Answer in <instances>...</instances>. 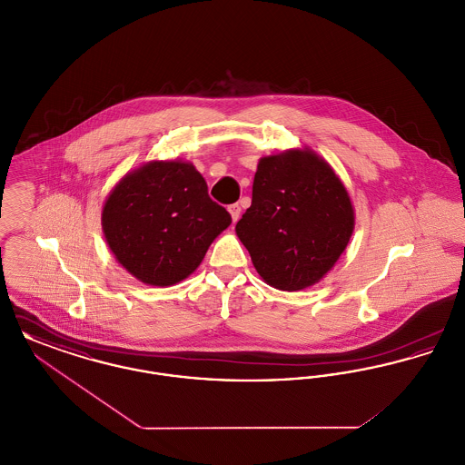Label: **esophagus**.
<instances>
[{
  "mask_svg": "<svg viewBox=\"0 0 465 465\" xmlns=\"http://www.w3.org/2000/svg\"><path fill=\"white\" fill-rule=\"evenodd\" d=\"M228 211H230V214H232V220H233V223L239 222V218H241V213H242L241 205H239V203H232V205L228 207Z\"/></svg>",
  "mask_w": 465,
  "mask_h": 465,
  "instance_id": "1",
  "label": "esophagus"
}]
</instances>
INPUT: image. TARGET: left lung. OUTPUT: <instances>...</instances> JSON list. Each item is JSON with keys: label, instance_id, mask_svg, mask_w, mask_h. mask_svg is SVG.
<instances>
[{"label": "left lung", "instance_id": "left-lung-1", "mask_svg": "<svg viewBox=\"0 0 465 465\" xmlns=\"http://www.w3.org/2000/svg\"><path fill=\"white\" fill-rule=\"evenodd\" d=\"M354 223L340 177L324 158L303 148L260 160L251 207L235 232L266 284L300 291L331 270Z\"/></svg>", "mask_w": 465, "mask_h": 465}]
</instances>
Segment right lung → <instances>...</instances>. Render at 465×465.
<instances>
[{
  "label": "right lung",
  "instance_id": "right-lung-1",
  "mask_svg": "<svg viewBox=\"0 0 465 465\" xmlns=\"http://www.w3.org/2000/svg\"><path fill=\"white\" fill-rule=\"evenodd\" d=\"M116 262L148 286H173L202 263L232 223L190 162L153 160L122 177L103 207Z\"/></svg>",
  "mask_w": 465,
  "mask_h": 465
}]
</instances>
